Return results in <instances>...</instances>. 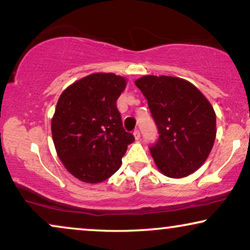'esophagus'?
<instances>
[{
  "label": "esophagus",
  "mask_w": 250,
  "mask_h": 250,
  "mask_svg": "<svg viewBox=\"0 0 250 250\" xmlns=\"http://www.w3.org/2000/svg\"><path fill=\"white\" fill-rule=\"evenodd\" d=\"M133 134H134V138H135V140H140V131H138V129H135V131H134V133H133Z\"/></svg>",
  "instance_id": "obj_1"
}]
</instances>
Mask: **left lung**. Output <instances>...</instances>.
<instances>
[{"mask_svg": "<svg viewBox=\"0 0 250 250\" xmlns=\"http://www.w3.org/2000/svg\"><path fill=\"white\" fill-rule=\"evenodd\" d=\"M135 85L145 95L159 138L150 148L159 172L181 179L196 172L216 138V115L190 82L173 76H142Z\"/></svg>", "mask_w": 250, "mask_h": 250, "instance_id": "8db88e82", "label": "left lung"}]
</instances>
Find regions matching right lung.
I'll return each instance as SVG.
<instances>
[{"mask_svg": "<svg viewBox=\"0 0 250 250\" xmlns=\"http://www.w3.org/2000/svg\"><path fill=\"white\" fill-rule=\"evenodd\" d=\"M125 77L95 73L69 85L58 100L51 121L53 143L63 166L85 183H100L117 172L127 146L116 101Z\"/></svg>", "mask_w": 250, "mask_h": 250, "instance_id": "add662e5", "label": "right lung"}]
</instances>
